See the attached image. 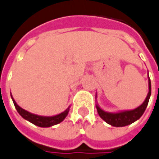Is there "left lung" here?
Wrapping results in <instances>:
<instances>
[{
	"label": "left lung",
	"mask_w": 159,
	"mask_h": 159,
	"mask_svg": "<svg viewBox=\"0 0 159 159\" xmlns=\"http://www.w3.org/2000/svg\"><path fill=\"white\" fill-rule=\"evenodd\" d=\"M148 84H149V92L147 94V97L143 103L138 108H136L134 110L120 111L118 112H108V111H103L102 109H101L100 106L98 105V103H97L96 107H97L98 115L100 116L102 120L105 121L107 124L111 125V126H114V127H124V126L129 125L137 120H139L142 116L146 107H147L149 99H150L151 94H152V85H151L150 77H149Z\"/></svg>",
	"instance_id": "obj_1"
}]
</instances>
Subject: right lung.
I'll return each instance as SVG.
<instances>
[{
  "mask_svg": "<svg viewBox=\"0 0 159 159\" xmlns=\"http://www.w3.org/2000/svg\"><path fill=\"white\" fill-rule=\"evenodd\" d=\"M12 100L13 102L16 106V109L18 111V113L20 114V116H22L24 119L28 120L30 123H32L33 125L39 126V127H43V128H47V127H51L53 125H56L57 124H60L61 122L65 119V117L68 115L69 111H70V106H69L65 111L63 112H61L58 115L56 116H39V115H35L33 113H30L29 111H25L24 109L20 108L16 102L15 101V99L13 98L11 96Z\"/></svg>",
  "mask_w": 159,
  "mask_h": 159,
  "instance_id": "add662e5",
  "label": "right lung"
}]
</instances>
